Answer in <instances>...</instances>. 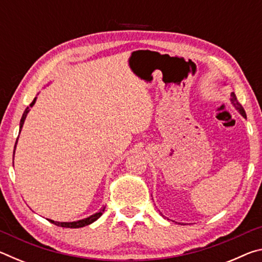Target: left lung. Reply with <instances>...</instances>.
Listing matches in <instances>:
<instances>
[{
	"label": "left lung",
	"instance_id": "8db88e82",
	"mask_svg": "<svg viewBox=\"0 0 262 262\" xmlns=\"http://www.w3.org/2000/svg\"><path fill=\"white\" fill-rule=\"evenodd\" d=\"M230 100H231V104L233 105V107L238 111L239 114H241L242 117L246 118L245 110H244V108H243V106L238 103V100H237V97H236V95H234V92H231V95H230Z\"/></svg>",
	"mask_w": 262,
	"mask_h": 262
}]
</instances>
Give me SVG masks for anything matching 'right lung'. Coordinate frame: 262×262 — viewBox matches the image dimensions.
Segmentation results:
<instances>
[{"instance_id": "obj_1", "label": "right lung", "mask_w": 262, "mask_h": 262, "mask_svg": "<svg viewBox=\"0 0 262 262\" xmlns=\"http://www.w3.org/2000/svg\"><path fill=\"white\" fill-rule=\"evenodd\" d=\"M35 100H37V97H35V98L33 99V101L30 104V106H28V107L25 108L23 115H21V119H20V122H19V134H20V132H21V128H23V125H24V122H25V119H26V117H28V113L30 112V108L32 107V106L35 104ZM17 140H18V139H17ZM16 145H17V141H16L15 149H14V156H15ZM104 210H105V206L101 207L98 211L95 212V214H92V215H90L89 217H85V219H83V220H78V221H74V222H56V221H53V220H48V221H50L51 223L57 225V227H62V228H72V229L83 228V227H86V225H89V224L94 223L95 221L98 220L99 217L103 215Z\"/></svg>"}]
</instances>
